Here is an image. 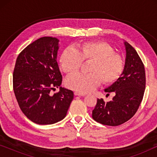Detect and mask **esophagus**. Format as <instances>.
Listing matches in <instances>:
<instances>
[{
  "label": "esophagus",
  "instance_id": "obj_1",
  "mask_svg": "<svg viewBox=\"0 0 157 157\" xmlns=\"http://www.w3.org/2000/svg\"><path fill=\"white\" fill-rule=\"evenodd\" d=\"M74 95L75 96H85L84 94H81V93H78V92H74Z\"/></svg>",
  "mask_w": 157,
  "mask_h": 157
}]
</instances>
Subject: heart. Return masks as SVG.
Wrapping results in <instances>:
<instances>
[{"instance_id":"heart-1","label":"heart","mask_w":157,"mask_h":157,"mask_svg":"<svg viewBox=\"0 0 157 157\" xmlns=\"http://www.w3.org/2000/svg\"><path fill=\"white\" fill-rule=\"evenodd\" d=\"M84 62H91L89 74H78L68 77L66 86L81 94L94 91L101 83L111 85L119 80L124 70V61L119 53L106 42L86 41L76 49L68 46L60 56L61 69L67 74H74L81 69Z\"/></svg>"}]
</instances>
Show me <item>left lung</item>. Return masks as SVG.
Masks as SVG:
<instances>
[{
	"label": "left lung",
	"instance_id": "left-lung-1",
	"mask_svg": "<svg viewBox=\"0 0 157 157\" xmlns=\"http://www.w3.org/2000/svg\"><path fill=\"white\" fill-rule=\"evenodd\" d=\"M126 58L121 76L105 92L115 96L109 102L98 98L92 111V118L107 126L121 125L129 120L138 110L143 99L146 88L145 68L136 50L124 42Z\"/></svg>",
	"mask_w": 157,
	"mask_h": 157
}]
</instances>
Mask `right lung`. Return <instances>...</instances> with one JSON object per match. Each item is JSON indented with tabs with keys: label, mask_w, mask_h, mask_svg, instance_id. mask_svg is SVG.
Masks as SVG:
<instances>
[{
	"label": "right lung",
	"mask_w": 157,
	"mask_h": 157,
	"mask_svg": "<svg viewBox=\"0 0 157 157\" xmlns=\"http://www.w3.org/2000/svg\"><path fill=\"white\" fill-rule=\"evenodd\" d=\"M59 41L42 37L19 53L13 74V87L24 115L37 124H53L63 119L74 98V92L60 87L62 76L56 61Z\"/></svg>",
	"instance_id": "add662e5"
}]
</instances>
